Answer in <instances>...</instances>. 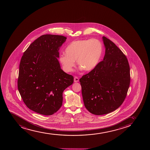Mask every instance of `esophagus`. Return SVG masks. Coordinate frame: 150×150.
I'll return each instance as SVG.
<instances>
[{"mask_svg":"<svg viewBox=\"0 0 150 150\" xmlns=\"http://www.w3.org/2000/svg\"><path fill=\"white\" fill-rule=\"evenodd\" d=\"M79 78L77 77V76H74V81L75 83H77V82H79Z\"/></svg>","mask_w":150,"mask_h":150,"instance_id":"34e87169","label":"esophagus"}]
</instances>
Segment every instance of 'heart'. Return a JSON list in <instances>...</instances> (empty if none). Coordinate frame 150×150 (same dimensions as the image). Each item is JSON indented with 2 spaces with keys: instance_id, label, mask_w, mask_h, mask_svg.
Returning a JSON list of instances; mask_svg holds the SVG:
<instances>
[{
  "instance_id": "b5f03b06",
  "label": "heart",
  "mask_w": 150,
  "mask_h": 150,
  "mask_svg": "<svg viewBox=\"0 0 150 150\" xmlns=\"http://www.w3.org/2000/svg\"><path fill=\"white\" fill-rule=\"evenodd\" d=\"M66 54L59 57V61L66 71L71 72L78 66L86 71H91L98 66L103 52L102 42L96 39L79 40L71 42L66 47Z\"/></svg>"
}]
</instances>
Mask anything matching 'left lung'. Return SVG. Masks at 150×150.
I'll list each match as a JSON object with an SVG mask.
<instances>
[{
	"mask_svg": "<svg viewBox=\"0 0 150 150\" xmlns=\"http://www.w3.org/2000/svg\"><path fill=\"white\" fill-rule=\"evenodd\" d=\"M103 60L79 79L84 106L96 115L113 112L126 98L130 84V69L122 50L105 36Z\"/></svg>",
	"mask_w": 150,
	"mask_h": 150,
	"instance_id": "1",
	"label": "left lung"
}]
</instances>
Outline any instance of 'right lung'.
I'll return each instance as SVG.
<instances>
[{
	"label": "right lung",
	"instance_id": "right-lung-1",
	"mask_svg": "<svg viewBox=\"0 0 150 150\" xmlns=\"http://www.w3.org/2000/svg\"><path fill=\"white\" fill-rule=\"evenodd\" d=\"M67 38L42 35L29 45L19 64L17 87L30 110L52 115L62 104V93L74 83V77L60 68L57 57Z\"/></svg>",
	"mask_w": 150,
	"mask_h": 150
}]
</instances>
